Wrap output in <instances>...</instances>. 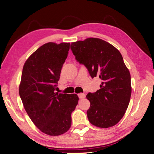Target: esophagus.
<instances>
[{
  "mask_svg": "<svg viewBox=\"0 0 154 154\" xmlns=\"http://www.w3.org/2000/svg\"><path fill=\"white\" fill-rule=\"evenodd\" d=\"M78 97H79V99H84V98L85 97V94L84 93H79L78 94Z\"/></svg>",
  "mask_w": 154,
  "mask_h": 154,
  "instance_id": "esophagus-1",
  "label": "esophagus"
}]
</instances>
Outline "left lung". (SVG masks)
<instances>
[{
    "label": "left lung",
    "mask_w": 154,
    "mask_h": 154,
    "mask_svg": "<svg viewBox=\"0 0 154 154\" xmlns=\"http://www.w3.org/2000/svg\"><path fill=\"white\" fill-rule=\"evenodd\" d=\"M71 49L91 77L101 80L100 89L86 96L91 103L89 122L102 128L114 126L125 114L132 93L131 77L122 55L112 45L94 38L73 42Z\"/></svg>",
    "instance_id": "8db88e82"
}]
</instances>
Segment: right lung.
I'll return each mask as SVG.
<instances>
[{
    "label": "right lung",
    "mask_w": 154,
    "mask_h": 154,
    "mask_svg": "<svg viewBox=\"0 0 154 154\" xmlns=\"http://www.w3.org/2000/svg\"><path fill=\"white\" fill-rule=\"evenodd\" d=\"M70 43L45 44L23 67L19 94L32 122L42 132L59 136L71 125V113L77 105L76 94L55 93Z\"/></svg>",
    "instance_id": "right-lung-1"
}]
</instances>
